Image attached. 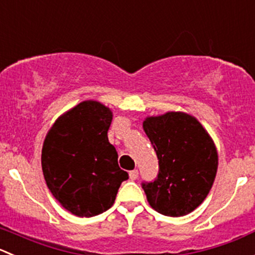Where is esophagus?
<instances>
[{
  "instance_id": "obj_1",
  "label": "esophagus",
  "mask_w": 255,
  "mask_h": 255,
  "mask_svg": "<svg viewBox=\"0 0 255 255\" xmlns=\"http://www.w3.org/2000/svg\"><path fill=\"white\" fill-rule=\"evenodd\" d=\"M138 175H139V173H138L137 169H133V170H130V172H129V178H130V179H132V180L137 179Z\"/></svg>"
}]
</instances>
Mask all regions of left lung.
Instances as JSON below:
<instances>
[{
  "mask_svg": "<svg viewBox=\"0 0 255 255\" xmlns=\"http://www.w3.org/2000/svg\"><path fill=\"white\" fill-rule=\"evenodd\" d=\"M143 129L158 158L154 180L142 182L148 203L163 216L193 212L208 196L218 168L216 145L203 126L183 112L148 117Z\"/></svg>",
  "mask_w": 255,
  "mask_h": 255,
  "instance_id": "8db88e82",
  "label": "left lung"
}]
</instances>
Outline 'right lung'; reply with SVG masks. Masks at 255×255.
Returning a JSON list of instances; mask_svg holds the SVG:
<instances>
[{
    "label": "right lung",
    "instance_id": "right-lung-1",
    "mask_svg": "<svg viewBox=\"0 0 255 255\" xmlns=\"http://www.w3.org/2000/svg\"><path fill=\"white\" fill-rule=\"evenodd\" d=\"M111 122L110 108L85 101L61 116L44 139L41 159L47 187L62 207L78 217L110 209L128 179L108 142Z\"/></svg>",
    "mask_w": 255,
    "mask_h": 255
}]
</instances>
